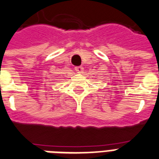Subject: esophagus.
<instances>
[{"instance_id":"1","label":"esophagus","mask_w":159,"mask_h":159,"mask_svg":"<svg viewBox=\"0 0 159 159\" xmlns=\"http://www.w3.org/2000/svg\"><path fill=\"white\" fill-rule=\"evenodd\" d=\"M75 71L77 72V73H82V72H83V68L81 66L75 67Z\"/></svg>"}]
</instances>
